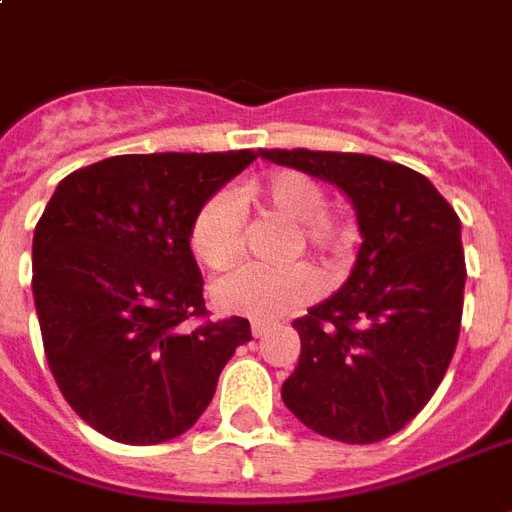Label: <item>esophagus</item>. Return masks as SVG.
<instances>
[{"mask_svg": "<svg viewBox=\"0 0 512 512\" xmlns=\"http://www.w3.org/2000/svg\"><path fill=\"white\" fill-rule=\"evenodd\" d=\"M268 332H271V324H263V321H255V324H252V335L255 337H263L268 335Z\"/></svg>", "mask_w": 512, "mask_h": 512, "instance_id": "esophagus-1", "label": "esophagus"}]
</instances>
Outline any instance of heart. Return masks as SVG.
<instances>
[{"label": "heart", "instance_id": "obj_1", "mask_svg": "<svg viewBox=\"0 0 512 512\" xmlns=\"http://www.w3.org/2000/svg\"><path fill=\"white\" fill-rule=\"evenodd\" d=\"M242 204H257L265 212L292 223L287 255L311 252L324 265L345 263L353 252L356 228L327 207V191L316 177L297 170L273 172L260 183L244 185ZM193 257L209 271L231 268L244 247V209L228 191L201 201L188 228ZM319 295V276L308 263L287 268L241 265L215 281L212 297L220 311L255 321H276L303 308Z\"/></svg>", "mask_w": 512, "mask_h": 512}]
</instances>
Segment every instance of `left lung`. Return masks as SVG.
I'll use <instances>...</instances> for the list:
<instances>
[{
	"label": "left lung",
	"instance_id": "obj_1",
	"mask_svg": "<svg viewBox=\"0 0 512 512\" xmlns=\"http://www.w3.org/2000/svg\"><path fill=\"white\" fill-rule=\"evenodd\" d=\"M260 154L342 188L364 236L345 287L295 321L303 350L281 398L321 436L382 441L420 414L457 348L468 276L460 217L404 164L308 148Z\"/></svg>",
	"mask_w": 512,
	"mask_h": 512
}]
</instances>
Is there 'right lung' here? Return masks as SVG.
Segmentation results:
<instances>
[{
  "mask_svg": "<svg viewBox=\"0 0 512 512\" xmlns=\"http://www.w3.org/2000/svg\"><path fill=\"white\" fill-rule=\"evenodd\" d=\"M257 159L124 154L71 172L34 231V303L60 393L119 444L180 436L215 396L249 321H209L188 228Z\"/></svg>",
  "mask_w": 512,
  "mask_h": 512,
  "instance_id": "1",
  "label": "right lung"
}]
</instances>
